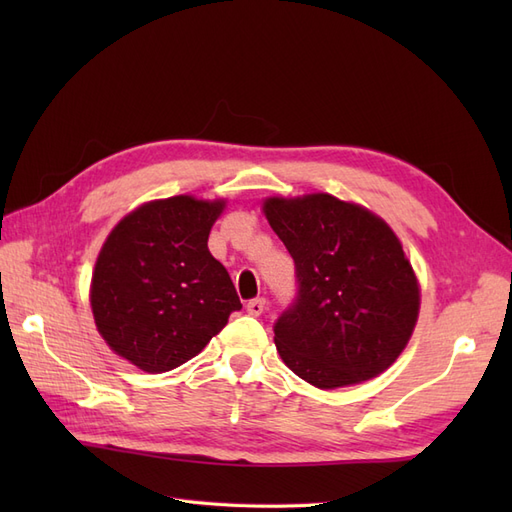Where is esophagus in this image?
I'll return each instance as SVG.
<instances>
[{
    "label": "esophagus",
    "instance_id": "1",
    "mask_svg": "<svg viewBox=\"0 0 512 512\" xmlns=\"http://www.w3.org/2000/svg\"><path fill=\"white\" fill-rule=\"evenodd\" d=\"M265 309H267V299H262V297L252 299L250 303H247V314L250 316H260Z\"/></svg>",
    "mask_w": 512,
    "mask_h": 512
}]
</instances>
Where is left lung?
<instances>
[{
  "label": "left lung",
  "mask_w": 512,
  "mask_h": 512,
  "mask_svg": "<svg viewBox=\"0 0 512 512\" xmlns=\"http://www.w3.org/2000/svg\"><path fill=\"white\" fill-rule=\"evenodd\" d=\"M262 213L297 267V303L273 337L286 367L322 391L378 378L406 350L421 309L395 230L327 192L269 196Z\"/></svg>",
  "instance_id": "8db88e82"
}]
</instances>
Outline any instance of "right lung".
<instances>
[{
    "instance_id": "1",
    "label": "right lung",
    "mask_w": 512,
    "mask_h": 512,
    "mask_svg": "<svg viewBox=\"0 0 512 512\" xmlns=\"http://www.w3.org/2000/svg\"><path fill=\"white\" fill-rule=\"evenodd\" d=\"M226 198L149 200L108 232L89 284L106 346L147 374H164L203 350L241 309L228 271L207 247Z\"/></svg>"
}]
</instances>
